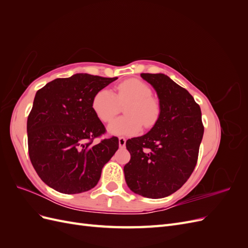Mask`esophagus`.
Here are the masks:
<instances>
[{
  "mask_svg": "<svg viewBox=\"0 0 248 248\" xmlns=\"http://www.w3.org/2000/svg\"><path fill=\"white\" fill-rule=\"evenodd\" d=\"M126 145V140L124 138H119V146L120 148H124Z\"/></svg>",
  "mask_w": 248,
  "mask_h": 248,
  "instance_id": "1",
  "label": "esophagus"
}]
</instances>
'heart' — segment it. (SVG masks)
<instances>
[{
	"mask_svg": "<svg viewBox=\"0 0 248 248\" xmlns=\"http://www.w3.org/2000/svg\"><path fill=\"white\" fill-rule=\"evenodd\" d=\"M152 89L140 79H127L116 88V94L108 88L97 92L92 100V108L102 122H109L119 110V103L128 102L124 108L125 117L115 119L108 125V131L115 136L132 137L141 130L142 123L151 127L159 115V108L151 98Z\"/></svg>",
	"mask_w": 248,
	"mask_h": 248,
	"instance_id": "1",
	"label": "heart"
}]
</instances>
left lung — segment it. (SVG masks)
Masks as SVG:
<instances>
[{"mask_svg":"<svg viewBox=\"0 0 248 248\" xmlns=\"http://www.w3.org/2000/svg\"><path fill=\"white\" fill-rule=\"evenodd\" d=\"M159 99V117L152 129L126 141L130 160L125 181L130 190L150 199L174 193L196 168L204 134L199 104L186 89L162 73H141Z\"/></svg>","mask_w":248,"mask_h":248,"instance_id":"8db88e82","label":"left lung"}]
</instances>
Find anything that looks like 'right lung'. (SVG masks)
I'll list each match as a JSON object with an SVG mask.
<instances>
[{"instance_id":"right-lung-1","label":"right lung","mask_w":248,"mask_h":248,"mask_svg":"<svg viewBox=\"0 0 248 248\" xmlns=\"http://www.w3.org/2000/svg\"><path fill=\"white\" fill-rule=\"evenodd\" d=\"M117 78L77 73L51 80L37 91L27 122L29 156L51 188L73 194L98 183L119 140L112 137L93 145L106 128L92 108V100Z\"/></svg>"}]
</instances>
